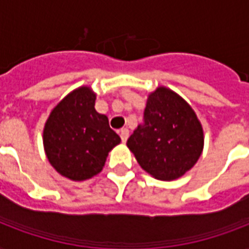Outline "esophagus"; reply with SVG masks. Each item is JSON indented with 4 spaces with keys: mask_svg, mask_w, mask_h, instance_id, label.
<instances>
[{
    "mask_svg": "<svg viewBox=\"0 0 249 249\" xmlns=\"http://www.w3.org/2000/svg\"><path fill=\"white\" fill-rule=\"evenodd\" d=\"M120 137L123 142H126V140L129 138V130L126 128H123L120 130Z\"/></svg>",
    "mask_w": 249,
    "mask_h": 249,
    "instance_id": "esophagus-1",
    "label": "esophagus"
}]
</instances>
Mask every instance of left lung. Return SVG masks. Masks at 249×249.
<instances>
[{"label":"left lung","mask_w":249,"mask_h":249,"mask_svg":"<svg viewBox=\"0 0 249 249\" xmlns=\"http://www.w3.org/2000/svg\"><path fill=\"white\" fill-rule=\"evenodd\" d=\"M144 124L129 137L128 147L152 177L172 181L196 163L203 150V129L193 108L179 95L158 88L147 99Z\"/></svg>","instance_id":"1"}]
</instances>
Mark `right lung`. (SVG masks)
I'll use <instances>...</instances> for the list:
<instances>
[{"label": "right lung", "mask_w": 249, "mask_h": 249, "mask_svg": "<svg viewBox=\"0 0 249 249\" xmlns=\"http://www.w3.org/2000/svg\"><path fill=\"white\" fill-rule=\"evenodd\" d=\"M94 105L95 94L86 86L79 88L53 109L45 125L49 161L58 173L73 181L99 173L108 152L121 141Z\"/></svg>", "instance_id": "add662e5"}]
</instances>
